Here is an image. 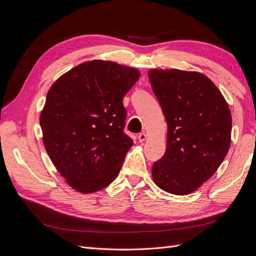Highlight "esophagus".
<instances>
[{"label": "esophagus", "mask_w": 256, "mask_h": 256, "mask_svg": "<svg viewBox=\"0 0 256 256\" xmlns=\"http://www.w3.org/2000/svg\"><path fill=\"white\" fill-rule=\"evenodd\" d=\"M146 138H147V136H146V134L143 132V134H138V142H144L145 140H146Z\"/></svg>", "instance_id": "esophagus-1"}]
</instances>
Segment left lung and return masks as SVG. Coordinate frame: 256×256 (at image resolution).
Here are the masks:
<instances>
[{"mask_svg":"<svg viewBox=\"0 0 256 256\" xmlns=\"http://www.w3.org/2000/svg\"><path fill=\"white\" fill-rule=\"evenodd\" d=\"M148 76L168 124L166 150L152 166V180L172 194H190L214 174L226 156L230 108L203 74L152 69Z\"/></svg>","mask_w":256,"mask_h":256,"instance_id":"8db88e82","label":"left lung"}]
</instances>
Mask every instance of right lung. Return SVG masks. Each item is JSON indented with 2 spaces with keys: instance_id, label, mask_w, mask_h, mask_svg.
Here are the masks:
<instances>
[{
  "instance_id": "1",
  "label": "right lung",
  "mask_w": 256,
  "mask_h": 256,
  "mask_svg": "<svg viewBox=\"0 0 256 256\" xmlns=\"http://www.w3.org/2000/svg\"><path fill=\"white\" fill-rule=\"evenodd\" d=\"M140 78L134 68L90 60L50 88L40 114L44 148L72 188L92 193L118 177L132 138L124 132L122 98Z\"/></svg>"
}]
</instances>
